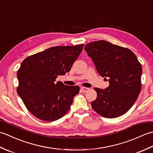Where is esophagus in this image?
Segmentation results:
<instances>
[{
  "instance_id": "34e87169",
  "label": "esophagus",
  "mask_w": 153,
  "mask_h": 153,
  "mask_svg": "<svg viewBox=\"0 0 153 153\" xmlns=\"http://www.w3.org/2000/svg\"><path fill=\"white\" fill-rule=\"evenodd\" d=\"M81 89H82V91H83V92H84V93L87 92V91H88L89 90V88H87V87H82V88H81Z\"/></svg>"
}]
</instances>
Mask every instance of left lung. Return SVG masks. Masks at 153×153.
<instances>
[{
    "mask_svg": "<svg viewBox=\"0 0 153 153\" xmlns=\"http://www.w3.org/2000/svg\"><path fill=\"white\" fill-rule=\"evenodd\" d=\"M85 50L100 76L109 81L106 89H94L97 97L91 102L93 109L107 118L124 114L141 92V63L131 50L106 41L89 43L85 46Z\"/></svg>",
    "mask_w": 153,
    "mask_h": 153,
    "instance_id": "left-lung-1",
    "label": "left lung"
}]
</instances>
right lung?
I'll return each instance as SVG.
<instances>
[{"label":"right lung","mask_w":153,"mask_h":153,"mask_svg":"<svg viewBox=\"0 0 153 153\" xmlns=\"http://www.w3.org/2000/svg\"><path fill=\"white\" fill-rule=\"evenodd\" d=\"M83 45L51 47L27 57L22 62L17 72V93L36 118L53 122L69 111L79 87L66 85L56 82V79L70 71Z\"/></svg>","instance_id":"add662e5"}]
</instances>
